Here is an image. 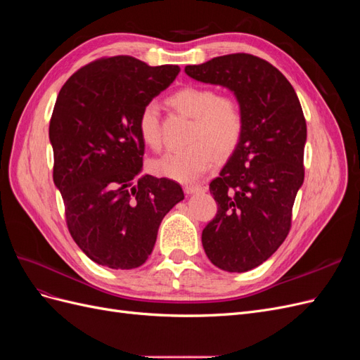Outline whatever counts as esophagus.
I'll return each mask as SVG.
<instances>
[{"label":"esophagus","instance_id":"1","mask_svg":"<svg viewBox=\"0 0 360 360\" xmlns=\"http://www.w3.org/2000/svg\"><path fill=\"white\" fill-rule=\"evenodd\" d=\"M184 192H186L188 195H193V193L205 192V188L200 186V184H188V186H184Z\"/></svg>","mask_w":360,"mask_h":360}]
</instances>
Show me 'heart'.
Returning <instances> with one entry per match:
<instances>
[{"mask_svg": "<svg viewBox=\"0 0 360 360\" xmlns=\"http://www.w3.org/2000/svg\"><path fill=\"white\" fill-rule=\"evenodd\" d=\"M169 105L195 118L189 138L193 144L183 150L168 151L151 163V169L162 177L192 181L212 168L213 150L224 156L236 148L243 134L245 117L236 99L217 96L214 90L207 86H184L169 97ZM138 130L150 148L158 150L160 147L159 106L156 102H148L141 110Z\"/></svg>", "mask_w": 360, "mask_h": 360, "instance_id": "heart-1", "label": "heart"}]
</instances>
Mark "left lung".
Instances as JSON below:
<instances>
[{"label":"left lung","mask_w":360,"mask_h":360,"mask_svg":"<svg viewBox=\"0 0 360 360\" xmlns=\"http://www.w3.org/2000/svg\"><path fill=\"white\" fill-rule=\"evenodd\" d=\"M184 72L230 90L245 117L240 141L210 183L217 213L201 236L216 267L242 274L274 255L290 231L304 177L307 122L292 85L266 60L230 53Z\"/></svg>","instance_id":"1"}]
</instances>
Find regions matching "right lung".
I'll return each instance as SVG.
<instances>
[{"instance_id":"add662e5","label":"right lung","mask_w":360,"mask_h":360,"mask_svg":"<svg viewBox=\"0 0 360 360\" xmlns=\"http://www.w3.org/2000/svg\"><path fill=\"white\" fill-rule=\"evenodd\" d=\"M180 68H151L134 57L101 58L73 73L49 123L53 183L75 243L94 263L143 266L159 225L184 198L169 179L144 174L138 117L172 84Z\"/></svg>"}]
</instances>
